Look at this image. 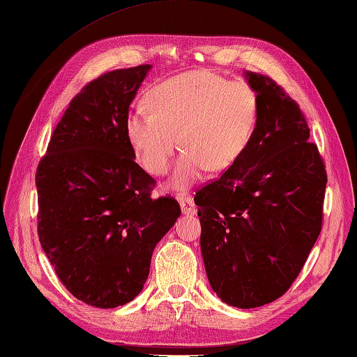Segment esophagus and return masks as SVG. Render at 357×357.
<instances>
[{
  "mask_svg": "<svg viewBox=\"0 0 357 357\" xmlns=\"http://www.w3.org/2000/svg\"><path fill=\"white\" fill-rule=\"evenodd\" d=\"M178 201H179L181 210H183L184 215H196L198 208H196V206H195L193 198H190V196H179Z\"/></svg>",
  "mask_w": 357,
  "mask_h": 357,
  "instance_id": "esophagus-1",
  "label": "esophagus"
}]
</instances>
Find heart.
<instances>
[{
  "label": "heart",
  "mask_w": 357,
  "mask_h": 357,
  "mask_svg": "<svg viewBox=\"0 0 357 357\" xmlns=\"http://www.w3.org/2000/svg\"><path fill=\"white\" fill-rule=\"evenodd\" d=\"M147 102L151 112H128L127 138L144 170L153 176L169 170L181 144L185 151L170 178L173 190L190 188L208 169H230L248 147L259 112L253 87L206 69L159 82Z\"/></svg>",
  "instance_id": "1"
}]
</instances>
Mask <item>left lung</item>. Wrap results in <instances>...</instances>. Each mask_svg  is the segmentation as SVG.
I'll use <instances>...</instances> for the list:
<instances>
[{
    "label": "left lung",
    "mask_w": 357,
    "mask_h": 357,
    "mask_svg": "<svg viewBox=\"0 0 357 357\" xmlns=\"http://www.w3.org/2000/svg\"><path fill=\"white\" fill-rule=\"evenodd\" d=\"M244 78L259 100L255 133L195 204L211 290L245 310L280 298L304 267L321 233L327 173L298 104L268 77Z\"/></svg>",
    "instance_id": "obj_1"
}]
</instances>
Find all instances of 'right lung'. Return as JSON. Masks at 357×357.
<instances>
[{
  "label": "right lung",
  "instance_id": "1",
  "mask_svg": "<svg viewBox=\"0 0 357 357\" xmlns=\"http://www.w3.org/2000/svg\"><path fill=\"white\" fill-rule=\"evenodd\" d=\"M150 64L113 70L73 98L36 170L38 236L58 278L96 308L133 301L179 204L150 196L126 118Z\"/></svg>",
  "mask_w": 357,
  "mask_h": 357
}]
</instances>
